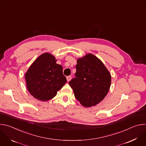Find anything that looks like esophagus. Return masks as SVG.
I'll use <instances>...</instances> for the list:
<instances>
[{"label":"esophagus","instance_id":"esophagus-1","mask_svg":"<svg viewBox=\"0 0 146 146\" xmlns=\"http://www.w3.org/2000/svg\"><path fill=\"white\" fill-rule=\"evenodd\" d=\"M66 79H67V81L69 82V81H70V80L72 79V76H67V77H66Z\"/></svg>","mask_w":146,"mask_h":146}]
</instances>
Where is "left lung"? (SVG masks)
I'll list each match as a JSON object with an SVG mask.
<instances>
[{
  "label": "left lung",
  "mask_w": 146,
  "mask_h": 146,
  "mask_svg": "<svg viewBox=\"0 0 146 146\" xmlns=\"http://www.w3.org/2000/svg\"><path fill=\"white\" fill-rule=\"evenodd\" d=\"M76 68V78L69 82L76 98L86 108L96 105L110 90L111 76L109 71L92 54L78 58Z\"/></svg>",
  "instance_id": "obj_1"
}]
</instances>
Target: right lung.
<instances>
[{
  "mask_svg": "<svg viewBox=\"0 0 146 146\" xmlns=\"http://www.w3.org/2000/svg\"><path fill=\"white\" fill-rule=\"evenodd\" d=\"M55 57L48 52L40 55L25 74L29 92L41 101L52 99L66 81L63 68L56 64Z\"/></svg>",
  "mask_w": 146,
  "mask_h": 146,
  "instance_id": "right-lung-1",
  "label": "right lung"
}]
</instances>
